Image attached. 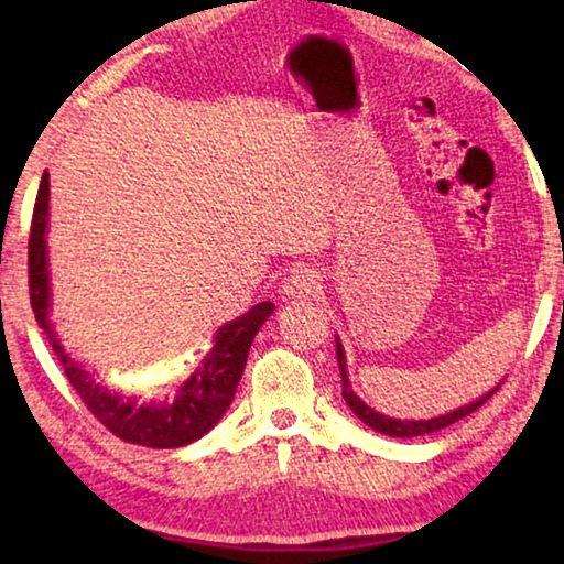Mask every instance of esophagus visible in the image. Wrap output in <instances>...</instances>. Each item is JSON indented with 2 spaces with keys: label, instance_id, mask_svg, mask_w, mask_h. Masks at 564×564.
<instances>
[{
  "label": "esophagus",
  "instance_id": "34e87169",
  "mask_svg": "<svg viewBox=\"0 0 564 564\" xmlns=\"http://www.w3.org/2000/svg\"><path fill=\"white\" fill-rule=\"evenodd\" d=\"M318 281V273L313 269H295L289 279H283L281 291L283 295H291V299H305V295H313L321 289Z\"/></svg>",
  "mask_w": 564,
  "mask_h": 564
}]
</instances>
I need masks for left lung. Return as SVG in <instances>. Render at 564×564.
I'll use <instances>...</instances> for the list:
<instances>
[{
	"label": "left lung",
	"mask_w": 564,
	"mask_h": 564,
	"mask_svg": "<svg viewBox=\"0 0 564 564\" xmlns=\"http://www.w3.org/2000/svg\"><path fill=\"white\" fill-rule=\"evenodd\" d=\"M336 356H338V366H340V378H343V398H346V403L350 405L352 413H356L362 423L373 427V431L390 435V437H415V435H425V433H435V431H443V427L457 423V420L467 417L470 413H475L477 408L482 403H488V400L498 393L500 386H495L488 395H482L480 400H475V403L465 405V408H457L453 413L441 415V417H433V420H395V417H388V415H380L376 413L373 408H368L362 400L352 393V388L348 383V373H346V356H343V346L336 340Z\"/></svg>",
	"instance_id": "1"
}]
</instances>
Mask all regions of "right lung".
Listing matches in <instances>:
<instances>
[{
	"instance_id": "obj_1",
	"label": "right lung",
	"mask_w": 564,
	"mask_h": 564,
	"mask_svg": "<svg viewBox=\"0 0 564 564\" xmlns=\"http://www.w3.org/2000/svg\"><path fill=\"white\" fill-rule=\"evenodd\" d=\"M46 214H50V176H42L36 194L30 234V301L40 328L50 336L52 348L59 356L66 380L76 395L91 410V415L121 437L123 443L147 447H181L202 437L221 420L231 405L238 380L246 368L248 348L263 321L273 313V303L263 301L243 313L241 318L216 333L214 348L184 386L176 390L174 403L139 405L119 393L101 388L87 370L76 366L56 340L50 323V273H46Z\"/></svg>"
}]
</instances>
